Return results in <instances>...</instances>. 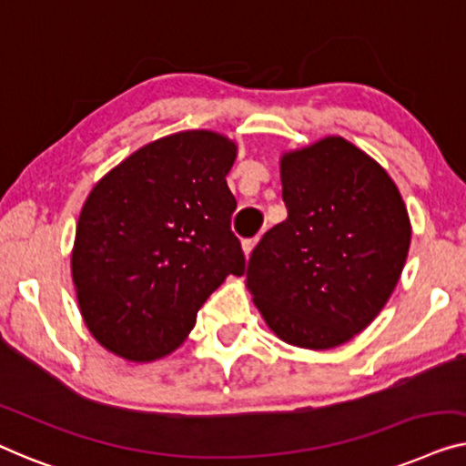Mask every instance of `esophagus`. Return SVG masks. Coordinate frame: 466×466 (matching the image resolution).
<instances>
[{
    "label": "esophagus",
    "mask_w": 466,
    "mask_h": 466,
    "mask_svg": "<svg viewBox=\"0 0 466 466\" xmlns=\"http://www.w3.org/2000/svg\"><path fill=\"white\" fill-rule=\"evenodd\" d=\"M255 245H258V238H251V240H242V251H245V255L248 258L251 255V251L255 248Z\"/></svg>",
    "instance_id": "1"
}]
</instances>
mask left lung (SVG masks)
Instances as JSON below:
<instances>
[{
	"instance_id": "left-lung-1",
	"label": "left lung",
	"mask_w": 466,
	"mask_h": 466,
	"mask_svg": "<svg viewBox=\"0 0 466 466\" xmlns=\"http://www.w3.org/2000/svg\"><path fill=\"white\" fill-rule=\"evenodd\" d=\"M287 219L264 234L247 289L283 342L329 350L378 317L408 259L411 224L390 175L344 137L280 156Z\"/></svg>"
}]
</instances>
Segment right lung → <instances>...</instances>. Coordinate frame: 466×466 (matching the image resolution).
Masks as SVG:
<instances>
[{"mask_svg": "<svg viewBox=\"0 0 466 466\" xmlns=\"http://www.w3.org/2000/svg\"><path fill=\"white\" fill-rule=\"evenodd\" d=\"M236 143L181 130L96 181L71 251L77 304L96 342L133 363L179 349L226 277L245 272L226 175Z\"/></svg>", "mask_w": 466, "mask_h": 466, "instance_id": "right-lung-1", "label": "right lung"}]
</instances>
